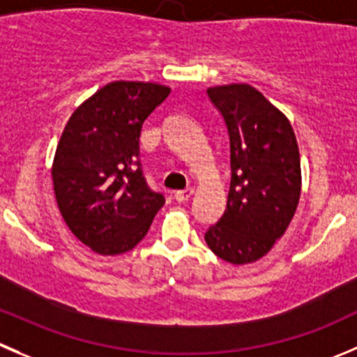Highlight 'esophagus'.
Wrapping results in <instances>:
<instances>
[{
  "label": "esophagus",
  "mask_w": 357,
  "mask_h": 357,
  "mask_svg": "<svg viewBox=\"0 0 357 357\" xmlns=\"http://www.w3.org/2000/svg\"><path fill=\"white\" fill-rule=\"evenodd\" d=\"M192 195H193V188H185V190H178V192L174 193V199L178 200V202H186Z\"/></svg>",
  "instance_id": "esophagus-1"
}]
</instances>
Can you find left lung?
I'll return each mask as SVG.
<instances>
[{"instance_id":"left-lung-1","label":"left lung","mask_w":357,"mask_h":357,"mask_svg":"<svg viewBox=\"0 0 357 357\" xmlns=\"http://www.w3.org/2000/svg\"><path fill=\"white\" fill-rule=\"evenodd\" d=\"M230 141L227 209L206 231L211 251L234 265L271 251L295 216L302 190L300 151L289 120L255 86L207 89Z\"/></svg>"}]
</instances>
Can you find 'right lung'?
<instances>
[{
	"label": "right lung",
	"instance_id": "add662e5",
	"mask_svg": "<svg viewBox=\"0 0 357 357\" xmlns=\"http://www.w3.org/2000/svg\"><path fill=\"white\" fill-rule=\"evenodd\" d=\"M169 94L157 83H108L76 108L62 132L52 167L59 211L99 255L130 251L164 206V193L143 176L139 136Z\"/></svg>",
	"mask_w": 357,
	"mask_h": 357
}]
</instances>
